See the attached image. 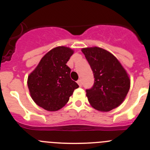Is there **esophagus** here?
<instances>
[{"mask_svg":"<svg viewBox=\"0 0 150 150\" xmlns=\"http://www.w3.org/2000/svg\"><path fill=\"white\" fill-rule=\"evenodd\" d=\"M77 83H78V84L79 85V86H83V83H82V81H81V80H78V81H77Z\"/></svg>","mask_w":150,"mask_h":150,"instance_id":"34e87169","label":"esophagus"}]
</instances>
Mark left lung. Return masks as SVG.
<instances>
[{"mask_svg":"<svg viewBox=\"0 0 150 150\" xmlns=\"http://www.w3.org/2000/svg\"><path fill=\"white\" fill-rule=\"evenodd\" d=\"M88 62L94 77V84L86 90L92 107L109 112L119 107L126 97L131 86L128 74L112 54L99 47L81 49Z\"/></svg>","mask_w":150,"mask_h":150,"instance_id":"obj_1","label":"left lung"}]
</instances>
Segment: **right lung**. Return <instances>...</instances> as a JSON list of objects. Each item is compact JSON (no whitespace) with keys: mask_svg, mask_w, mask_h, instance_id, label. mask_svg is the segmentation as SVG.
Instances as JSON below:
<instances>
[{"mask_svg":"<svg viewBox=\"0 0 150 150\" xmlns=\"http://www.w3.org/2000/svg\"><path fill=\"white\" fill-rule=\"evenodd\" d=\"M73 53L69 47H55L43 56L29 75L28 86L32 99L47 111L62 108L79 87L70 78L71 69L67 65Z\"/></svg>","mask_w":150,"mask_h":150,"instance_id":"obj_1","label":"right lung"}]
</instances>
